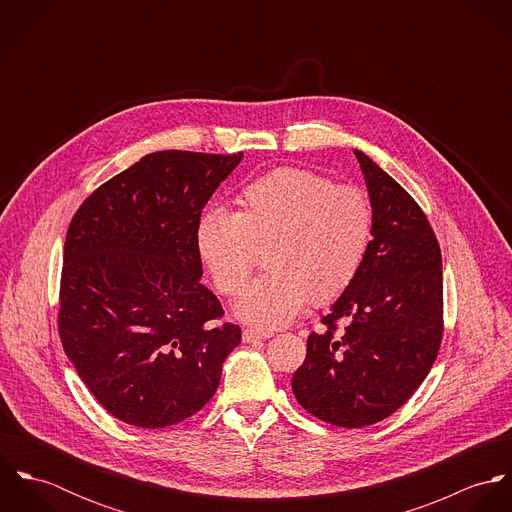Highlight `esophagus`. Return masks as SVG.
I'll list each match as a JSON object with an SVG mask.
<instances>
[{
    "mask_svg": "<svg viewBox=\"0 0 512 512\" xmlns=\"http://www.w3.org/2000/svg\"><path fill=\"white\" fill-rule=\"evenodd\" d=\"M270 337H272V333H262V331H254V329H244V333H242L244 343H254V341L270 339Z\"/></svg>",
    "mask_w": 512,
    "mask_h": 512,
    "instance_id": "1",
    "label": "esophagus"
}]
</instances>
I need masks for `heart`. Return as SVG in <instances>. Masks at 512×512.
Instances as JSON below:
<instances>
[{
	"label": "heart",
	"instance_id": "heart-1",
	"mask_svg": "<svg viewBox=\"0 0 512 512\" xmlns=\"http://www.w3.org/2000/svg\"><path fill=\"white\" fill-rule=\"evenodd\" d=\"M236 205V213H203L195 244L224 295L242 290L256 252L268 248L264 266L270 274L252 282L234 303L244 323L280 329L307 301L327 305L359 276L374 236L372 203L361 187L282 167L242 187Z\"/></svg>",
	"mask_w": 512,
	"mask_h": 512
}]
</instances>
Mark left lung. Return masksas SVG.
<instances>
[{
	"label": "left lung",
	"instance_id": "obj_1",
	"mask_svg": "<svg viewBox=\"0 0 512 512\" xmlns=\"http://www.w3.org/2000/svg\"><path fill=\"white\" fill-rule=\"evenodd\" d=\"M355 155L374 211L372 244L355 282L321 319L325 331L307 337L292 378L297 402L341 428L394 414L428 376L443 337L438 238L410 193L363 151Z\"/></svg>",
	"mask_w": 512,
	"mask_h": 512
}]
</instances>
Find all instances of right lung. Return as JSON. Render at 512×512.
<instances>
[{"mask_svg": "<svg viewBox=\"0 0 512 512\" xmlns=\"http://www.w3.org/2000/svg\"><path fill=\"white\" fill-rule=\"evenodd\" d=\"M232 155L155 151L100 185L67 230L59 335L92 396L136 428H167L217 392L240 327L199 280L195 230L240 163Z\"/></svg>", "mask_w": 512, "mask_h": 512, "instance_id": "obj_1", "label": "right lung"}]
</instances>
